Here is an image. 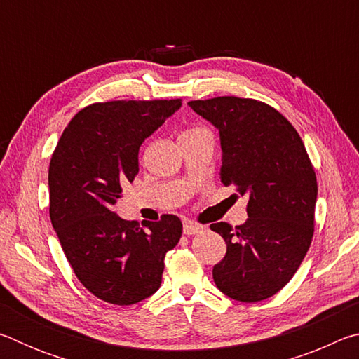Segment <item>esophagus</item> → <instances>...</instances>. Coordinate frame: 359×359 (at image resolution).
Returning a JSON list of instances; mask_svg holds the SVG:
<instances>
[{"label":"esophagus","instance_id":"obj_1","mask_svg":"<svg viewBox=\"0 0 359 359\" xmlns=\"http://www.w3.org/2000/svg\"><path fill=\"white\" fill-rule=\"evenodd\" d=\"M201 229H203V226H199V224H194L193 222H185L184 223V234H187V236L198 234Z\"/></svg>","mask_w":359,"mask_h":359}]
</instances>
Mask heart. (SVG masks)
Segmentation results:
<instances>
[{
    "instance_id": "obj_1",
    "label": "heart",
    "mask_w": 359,
    "mask_h": 359,
    "mask_svg": "<svg viewBox=\"0 0 359 359\" xmlns=\"http://www.w3.org/2000/svg\"><path fill=\"white\" fill-rule=\"evenodd\" d=\"M203 128H194V130H190V131H201ZM190 131H187V133H190Z\"/></svg>"
}]
</instances>
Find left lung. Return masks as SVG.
I'll return each instance as SVG.
<instances>
[{"label": "left lung", "instance_id": "obj_1", "mask_svg": "<svg viewBox=\"0 0 359 359\" xmlns=\"http://www.w3.org/2000/svg\"><path fill=\"white\" fill-rule=\"evenodd\" d=\"M218 130L222 182L247 194V222L210 229L226 242L217 288L236 301L274 296L301 266L313 236L317 177L294 126L264 102L218 96L188 102Z\"/></svg>", "mask_w": 359, "mask_h": 359}]
</instances>
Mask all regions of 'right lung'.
<instances>
[{
    "label": "right lung",
    "mask_w": 359,
    "mask_h": 359,
    "mask_svg": "<svg viewBox=\"0 0 359 359\" xmlns=\"http://www.w3.org/2000/svg\"><path fill=\"white\" fill-rule=\"evenodd\" d=\"M180 106L182 100L95 102L72 117L52 155V226L81 283L115 306L160 288L165 255L182 236L175 215L141 228L114 212L121 185L139 172V147Z\"/></svg>",
    "instance_id": "right-lung-1"
}]
</instances>
